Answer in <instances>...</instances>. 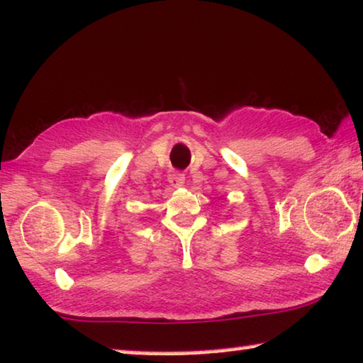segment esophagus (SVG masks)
<instances>
[{
  "label": "esophagus",
  "mask_w": 363,
  "mask_h": 363,
  "mask_svg": "<svg viewBox=\"0 0 363 363\" xmlns=\"http://www.w3.org/2000/svg\"><path fill=\"white\" fill-rule=\"evenodd\" d=\"M167 181H169V184L172 187H182L184 184H186V177H184L182 172H176L172 171L169 176H167Z\"/></svg>",
  "instance_id": "34e87169"
}]
</instances>
